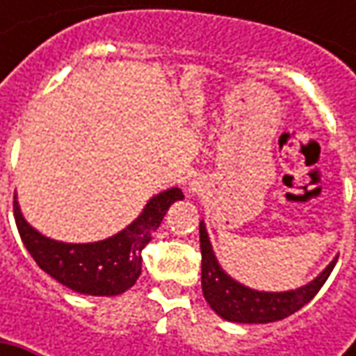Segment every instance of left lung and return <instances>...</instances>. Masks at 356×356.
Masks as SVG:
<instances>
[{"label": "left lung", "mask_w": 356, "mask_h": 356, "mask_svg": "<svg viewBox=\"0 0 356 356\" xmlns=\"http://www.w3.org/2000/svg\"><path fill=\"white\" fill-rule=\"evenodd\" d=\"M200 250H202V291L208 305L222 319L232 323H273L281 321L295 311L307 305L319 293L323 283L331 275L335 259L307 285L289 291H257L227 275L218 264L212 243L206 232V224L200 222Z\"/></svg>", "instance_id": "8db88e82"}]
</instances>
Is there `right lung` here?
<instances>
[{"instance_id":"right-lung-1","label":"right lung","mask_w":356,"mask_h":356,"mask_svg":"<svg viewBox=\"0 0 356 356\" xmlns=\"http://www.w3.org/2000/svg\"><path fill=\"white\" fill-rule=\"evenodd\" d=\"M182 198L180 188H168L148 200L140 216L124 229L90 243H65L43 236L23 218L17 196L13 213L23 245L45 273L76 293L113 297L136 283L143 271L140 252L160 227L168 208Z\"/></svg>"}]
</instances>
